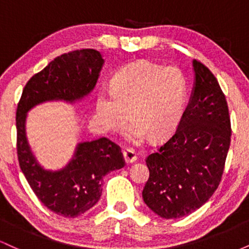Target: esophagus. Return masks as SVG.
<instances>
[{"label": "esophagus", "mask_w": 249, "mask_h": 249, "mask_svg": "<svg viewBox=\"0 0 249 249\" xmlns=\"http://www.w3.org/2000/svg\"><path fill=\"white\" fill-rule=\"evenodd\" d=\"M123 156H124L125 162H126V164H130V162H133L137 160V156L132 148H126V150H124Z\"/></svg>", "instance_id": "1"}]
</instances>
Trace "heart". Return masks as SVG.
<instances>
[{
  "instance_id": "heart-1",
  "label": "heart",
  "mask_w": 249,
  "mask_h": 249,
  "mask_svg": "<svg viewBox=\"0 0 249 249\" xmlns=\"http://www.w3.org/2000/svg\"><path fill=\"white\" fill-rule=\"evenodd\" d=\"M186 77L178 68L142 59L125 65L111 78V91L96 97V119L103 130L115 132L130 121L128 141L150 137L162 141L178 127L187 101Z\"/></svg>"
}]
</instances>
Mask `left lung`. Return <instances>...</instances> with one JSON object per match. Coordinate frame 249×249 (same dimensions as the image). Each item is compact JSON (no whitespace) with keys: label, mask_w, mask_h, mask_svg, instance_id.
I'll use <instances>...</instances> for the list:
<instances>
[{"label":"left lung","mask_w":249,"mask_h":249,"mask_svg":"<svg viewBox=\"0 0 249 249\" xmlns=\"http://www.w3.org/2000/svg\"><path fill=\"white\" fill-rule=\"evenodd\" d=\"M196 84L172 136L146 157L150 177L142 199L165 219L188 215L207 201L221 181L231 144L226 97L205 64L193 62Z\"/></svg>","instance_id":"left-lung-1"}]
</instances>
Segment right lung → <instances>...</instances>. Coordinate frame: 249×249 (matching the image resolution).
I'll return each mask as SVG.
<instances>
[{
	"mask_svg": "<svg viewBox=\"0 0 249 249\" xmlns=\"http://www.w3.org/2000/svg\"><path fill=\"white\" fill-rule=\"evenodd\" d=\"M104 59L95 49L70 51L56 57L27 82L16 110L17 158L25 179L39 201L64 218H76L95 206L102 196L103 177L124 167L119 145L107 138L85 142L61 171L37 164L25 137V115L45 101L75 102L95 88Z\"/></svg>",
	"mask_w": 249,
	"mask_h": 249,
	"instance_id": "add662e5",
	"label": "right lung"
}]
</instances>
